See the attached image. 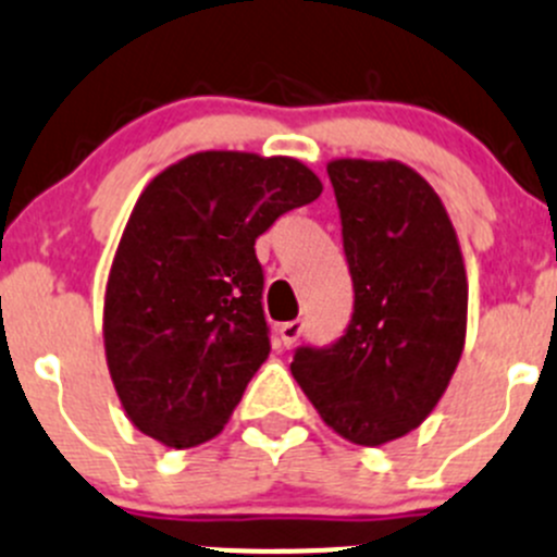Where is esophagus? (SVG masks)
<instances>
[{"label":"esophagus","instance_id":"obj_1","mask_svg":"<svg viewBox=\"0 0 557 557\" xmlns=\"http://www.w3.org/2000/svg\"><path fill=\"white\" fill-rule=\"evenodd\" d=\"M301 332H305V321H299V318H296V321L280 323V326H277V339H280V345H285V348H290V345H294L296 339L301 337Z\"/></svg>","mask_w":557,"mask_h":557}]
</instances>
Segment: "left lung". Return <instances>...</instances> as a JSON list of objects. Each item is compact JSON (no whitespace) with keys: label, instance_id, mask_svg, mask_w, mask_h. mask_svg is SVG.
I'll list each match as a JSON object with an SVG mask.
<instances>
[{"label":"left lung","instance_id":"8db88e82","mask_svg":"<svg viewBox=\"0 0 557 557\" xmlns=\"http://www.w3.org/2000/svg\"><path fill=\"white\" fill-rule=\"evenodd\" d=\"M354 280L343 337L299 345L290 372L323 422L359 446L416 430L466 343L468 280L444 203L403 163H329Z\"/></svg>","mask_w":557,"mask_h":557}]
</instances>
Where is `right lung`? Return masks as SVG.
I'll return each mask as SVG.
<instances>
[{
    "instance_id": "right-lung-1",
    "label": "right lung",
    "mask_w": 557,
    "mask_h": 557,
    "mask_svg": "<svg viewBox=\"0 0 557 557\" xmlns=\"http://www.w3.org/2000/svg\"><path fill=\"white\" fill-rule=\"evenodd\" d=\"M290 158L198 152L154 176L106 290V356L129 422L190 449L214 438L269 356L256 239L321 196Z\"/></svg>"
}]
</instances>
